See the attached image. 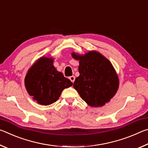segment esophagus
Instances as JSON below:
<instances>
[{
    "mask_svg": "<svg viewBox=\"0 0 148 148\" xmlns=\"http://www.w3.org/2000/svg\"><path fill=\"white\" fill-rule=\"evenodd\" d=\"M69 79H71V81L72 82V83H74V80H75V76H70L69 77Z\"/></svg>",
    "mask_w": 148,
    "mask_h": 148,
    "instance_id": "esophagus-1",
    "label": "esophagus"
}]
</instances>
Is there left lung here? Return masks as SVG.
I'll use <instances>...</instances> for the list:
<instances>
[{
	"mask_svg": "<svg viewBox=\"0 0 148 148\" xmlns=\"http://www.w3.org/2000/svg\"><path fill=\"white\" fill-rule=\"evenodd\" d=\"M73 58L79 61V76L73 86L81 98L89 106H102L116 93L119 79L111 62L97 51L85 56L73 53Z\"/></svg>",
	"mask_w": 148,
	"mask_h": 148,
	"instance_id": "obj_1",
	"label": "left lung"
}]
</instances>
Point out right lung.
<instances>
[{"label":"right lung","mask_w":148,"mask_h":148,"mask_svg":"<svg viewBox=\"0 0 148 148\" xmlns=\"http://www.w3.org/2000/svg\"><path fill=\"white\" fill-rule=\"evenodd\" d=\"M53 62L52 58L41 57L29 70L25 79L29 95L44 106L56 102L62 90L72 86L71 80L57 71Z\"/></svg>","instance_id":"right-lung-1"}]
</instances>
